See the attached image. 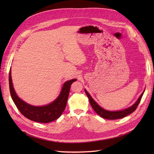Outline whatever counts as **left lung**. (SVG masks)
<instances>
[{
	"label": "left lung",
	"mask_w": 154,
	"mask_h": 154,
	"mask_svg": "<svg viewBox=\"0 0 154 154\" xmlns=\"http://www.w3.org/2000/svg\"><path fill=\"white\" fill-rule=\"evenodd\" d=\"M85 92L86 93L88 100H89L90 103L92 107V109H94V110L100 116H101V118L107 119H117L123 118L126 117L127 116L129 115L130 114L132 113L133 112L136 110L138 105L139 104V103H140L141 100L142 98V96H143V93H144V92L142 93L140 97H139L137 101L132 106H130V107H129V108L125 109V110H123L112 112V111H108V110H106L103 109H102L101 107H100L98 105H97L96 103V102L92 98L91 95L88 94V92L86 90H85Z\"/></svg>",
	"instance_id": "8db88e82"
}]
</instances>
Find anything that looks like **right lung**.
Segmentation results:
<instances>
[{"instance_id": "obj_1", "label": "right lung", "mask_w": 154, "mask_h": 154, "mask_svg": "<svg viewBox=\"0 0 154 154\" xmlns=\"http://www.w3.org/2000/svg\"><path fill=\"white\" fill-rule=\"evenodd\" d=\"M76 79L66 82L64 83L61 93L58 98L49 105L43 106H35L25 103L17 96L14 91L11 80V69L9 74V85L12 100L20 113L31 121L35 122L47 123L58 119L66 109L70 88Z\"/></svg>"}]
</instances>
